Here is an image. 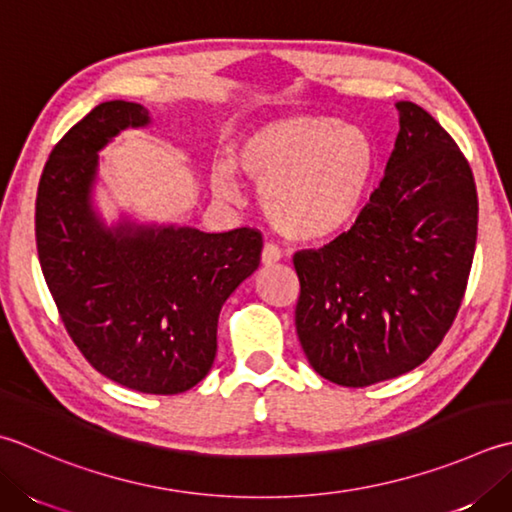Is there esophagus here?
Masks as SVG:
<instances>
[{"mask_svg":"<svg viewBox=\"0 0 512 512\" xmlns=\"http://www.w3.org/2000/svg\"><path fill=\"white\" fill-rule=\"evenodd\" d=\"M282 259V250H279L275 244H264L262 248V264L264 266H273Z\"/></svg>","mask_w":512,"mask_h":512,"instance_id":"1","label":"esophagus"}]
</instances>
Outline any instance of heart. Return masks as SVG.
I'll list each match as a JSON object with an SVG mask.
<instances>
[{
  "mask_svg": "<svg viewBox=\"0 0 512 512\" xmlns=\"http://www.w3.org/2000/svg\"><path fill=\"white\" fill-rule=\"evenodd\" d=\"M377 150L359 126L330 115L295 113L248 126L230 164L210 170L222 199H237V175L262 186L259 204L279 233L315 242L353 222L373 182Z\"/></svg>",
  "mask_w": 512,
  "mask_h": 512,
  "instance_id": "obj_1",
  "label": "heart"
}]
</instances>
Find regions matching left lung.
I'll return each mask as SVG.
<instances>
[{"label": "left lung", "instance_id": "1", "mask_svg": "<svg viewBox=\"0 0 512 512\" xmlns=\"http://www.w3.org/2000/svg\"><path fill=\"white\" fill-rule=\"evenodd\" d=\"M384 179L348 233L293 257L295 326L328 382L364 388L424 364L462 306L477 188L462 150L422 106L397 102Z\"/></svg>", "mask_w": 512, "mask_h": 512}]
</instances>
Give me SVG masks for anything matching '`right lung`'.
<instances>
[{"mask_svg": "<svg viewBox=\"0 0 512 512\" xmlns=\"http://www.w3.org/2000/svg\"><path fill=\"white\" fill-rule=\"evenodd\" d=\"M148 124L142 104L115 99L70 128L39 179L35 235L59 317L88 364L139 393L177 395L213 366L219 310L257 270L262 235L126 215L108 226L93 204L99 150Z\"/></svg>", "mask_w": 512, "mask_h": 512, "instance_id": "obj_1", "label": "right lung"}]
</instances>
